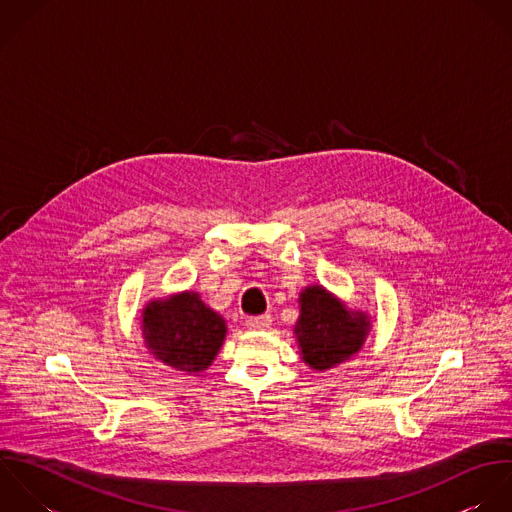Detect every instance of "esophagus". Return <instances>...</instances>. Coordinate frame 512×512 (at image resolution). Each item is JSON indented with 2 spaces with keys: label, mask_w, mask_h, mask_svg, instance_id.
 Returning <instances> with one entry per match:
<instances>
[{
  "label": "esophagus",
  "mask_w": 512,
  "mask_h": 512,
  "mask_svg": "<svg viewBox=\"0 0 512 512\" xmlns=\"http://www.w3.org/2000/svg\"><path fill=\"white\" fill-rule=\"evenodd\" d=\"M271 315H259V317H249L247 321H245V325H247V329H251V331H265V329H269L271 327Z\"/></svg>",
  "instance_id": "34e87169"
}]
</instances>
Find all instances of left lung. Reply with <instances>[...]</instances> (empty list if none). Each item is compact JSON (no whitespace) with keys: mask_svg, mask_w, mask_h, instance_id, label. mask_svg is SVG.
<instances>
[{"mask_svg":"<svg viewBox=\"0 0 512 512\" xmlns=\"http://www.w3.org/2000/svg\"><path fill=\"white\" fill-rule=\"evenodd\" d=\"M301 315L295 337L303 361L315 371H327L349 361L361 351L371 319L363 311H351L321 285L305 287L299 295Z\"/></svg>","mask_w":512,"mask_h":512,"instance_id":"1","label":"left lung"}]
</instances>
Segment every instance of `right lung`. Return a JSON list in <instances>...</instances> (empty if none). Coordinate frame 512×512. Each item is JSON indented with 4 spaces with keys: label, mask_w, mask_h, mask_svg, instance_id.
<instances>
[{
    "label": "right lung",
    "mask_w": 512,
    "mask_h": 512,
    "mask_svg": "<svg viewBox=\"0 0 512 512\" xmlns=\"http://www.w3.org/2000/svg\"><path fill=\"white\" fill-rule=\"evenodd\" d=\"M143 341L149 353L163 365L201 373L217 357L227 325L193 291L149 301L141 313Z\"/></svg>",
    "instance_id": "add662e5"
}]
</instances>
